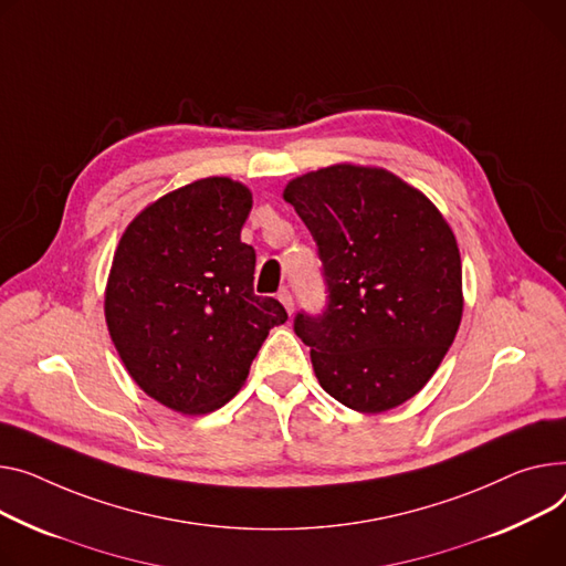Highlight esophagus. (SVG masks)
Masks as SVG:
<instances>
[{"instance_id":"1","label":"esophagus","mask_w":566,"mask_h":566,"mask_svg":"<svg viewBox=\"0 0 566 566\" xmlns=\"http://www.w3.org/2000/svg\"><path fill=\"white\" fill-rule=\"evenodd\" d=\"M277 297H280V303L284 305V310L291 314V312H293V305H295V300H293L291 291H289V289H282V291L277 293Z\"/></svg>"}]
</instances>
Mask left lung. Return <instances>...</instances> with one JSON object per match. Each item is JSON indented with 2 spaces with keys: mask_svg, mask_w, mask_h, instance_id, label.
I'll return each instance as SVG.
<instances>
[{
  "mask_svg": "<svg viewBox=\"0 0 566 566\" xmlns=\"http://www.w3.org/2000/svg\"><path fill=\"white\" fill-rule=\"evenodd\" d=\"M284 200L321 259L325 307L293 318L321 387L366 413L402 405L432 378L462 318V261L448 222L378 168L303 175Z\"/></svg>",
  "mask_w": 566,
  "mask_h": 566,
  "instance_id": "1",
  "label": "left lung"
}]
</instances>
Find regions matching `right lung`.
Returning a JSON list of instances; mask_svg holds the SVG:
<instances>
[{
	"label": "right lung",
	"mask_w": 566,
	"mask_h": 566,
	"mask_svg": "<svg viewBox=\"0 0 566 566\" xmlns=\"http://www.w3.org/2000/svg\"><path fill=\"white\" fill-rule=\"evenodd\" d=\"M243 184L207 177L140 211L113 256L104 312L134 382L181 413H207L245 382L269 329L289 316L254 293Z\"/></svg>",
	"instance_id": "add662e5"
}]
</instances>
